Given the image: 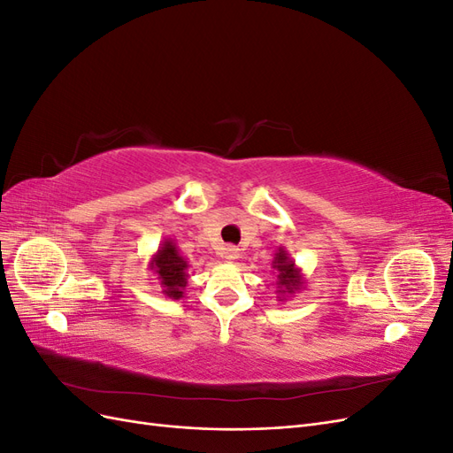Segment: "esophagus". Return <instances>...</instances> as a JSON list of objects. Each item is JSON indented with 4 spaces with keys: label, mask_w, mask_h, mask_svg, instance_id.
Listing matches in <instances>:
<instances>
[{
    "label": "esophagus",
    "mask_w": 453,
    "mask_h": 453,
    "mask_svg": "<svg viewBox=\"0 0 453 453\" xmlns=\"http://www.w3.org/2000/svg\"><path fill=\"white\" fill-rule=\"evenodd\" d=\"M240 257V250L234 248V245H228V248H225V258L228 260H234Z\"/></svg>",
    "instance_id": "obj_1"
}]
</instances>
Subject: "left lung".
<instances>
[{"instance_id": "obj_1", "label": "left lung", "mask_w": 453, "mask_h": 453, "mask_svg": "<svg viewBox=\"0 0 453 453\" xmlns=\"http://www.w3.org/2000/svg\"><path fill=\"white\" fill-rule=\"evenodd\" d=\"M272 268L278 270V285H280V295H289L298 291V287L303 285V276H300L298 268L295 266L293 260L287 257L285 250L281 248L276 257H273Z\"/></svg>"}]
</instances>
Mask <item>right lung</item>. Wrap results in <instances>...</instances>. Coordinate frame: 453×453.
Instances as JSON below:
<instances>
[{
	"instance_id": "1",
	"label": "right lung",
	"mask_w": 453,
	"mask_h": 453,
	"mask_svg": "<svg viewBox=\"0 0 453 453\" xmlns=\"http://www.w3.org/2000/svg\"><path fill=\"white\" fill-rule=\"evenodd\" d=\"M187 268V260L177 251L173 240H164L153 260H150V270H155L158 276L160 285L164 287V295L173 300L183 296L188 278Z\"/></svg>"
}]
</instances>
